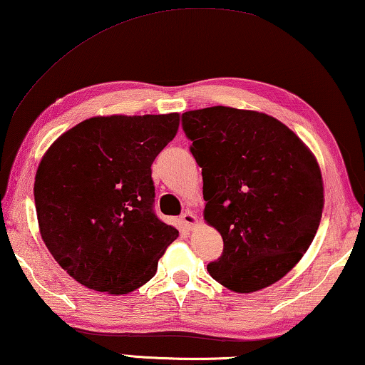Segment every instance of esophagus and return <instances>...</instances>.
<instances>
[{
	"instance_id": "esophagus-1",
	"label": "esophagus",
	"mask_w": 365,
	"mask_h": 365,
	"mask_svg": "<svg viewBox=\"0 0 365 365\" xmlns=\"http://www.w3.org/2000/svg\"><path fill=\"white\" fill-rule=\"evenodd\" d=\"M180 222L185 227H193L198 222V220H197V216L192 213V211H185V213L180 215Z\"/></svg>"
}]
</instances>
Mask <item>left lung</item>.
<instances>
[{
    "label": "left lung",
    "mask_w": 365,
    "mask_h": 365,
    "mask_svg": "<svg viewBox=\"0 0 365 365\" xmlns=\"http://www.w3.org/2000/svg\"><path fill=\"white\" fill-rule=\"evenodd\" d=\"M203 175L205 220L225 242L208 264L237 293L275 284L295 267L323 215V178L300 138L264 113L211 106L182 114Z\"/></svg>",
    "instance_id": "8db88e82"
}]
</instances>
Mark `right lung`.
I'll return each instance as SVG.
<instances>
[{"label": "right lung", "instance_id": "1", "mask_svg": "<svg viewBox=\"0 0 365 365\" xmlns=\"http://www.w3.org/2000/svg\"><path fill=\"white\" fill-rule=\"evenodd\" d=\"M178 121V113L90 118L42 157L34 182L41 236L78 284L123 295L155 275L178 231L155 216L150 167Z\"/></svg>", "mask_w": 365, "mask_h": 365}]
</instances>
